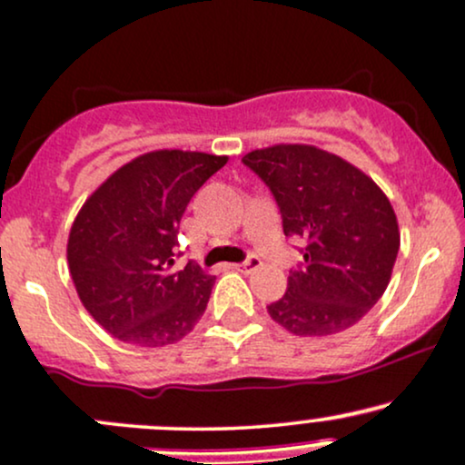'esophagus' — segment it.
I'll use <instances>...</instances> for the list:
<instances>
[{"instance_id": "esophagus-1", "label": "esophagus", "mask_w": 465, "mask_h": 465, "mask_svg": "<svg viewBox=\"0 0 465 465\" xmlns=\"http://www.w3.org/2000/svg\"><path fill=\"white\" fill-rule=\"evenodd\" d=\"M260 264H262L260 257H257L255 253H251L247 260L240 262V264H232V268H236V271H240V272H251V271H255Z\"/></svg>"}]
</instances>
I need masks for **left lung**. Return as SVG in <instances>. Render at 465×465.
Masks as SVG:
<instances>
[{
    "mask_svg": "<svg viewBox=\"0 0 465 465\" xmlns=\"http://www.w3.org/2000/svg\"><path fill=\"white\" fill-rule=\"evenodd\" d=\"M242 164L277 201L303 260L268 314L294 335L353 327L381 299L399 255L396 214L381 188L353 164L310 144L251 151Z\"/></svg>",
    "mask_w": 465,
    "mask_h": 465,
    "instance_id": "obj_1",
    "label": "left lung"
}]
</instances>
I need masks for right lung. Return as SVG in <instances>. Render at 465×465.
Here are the masks:
<instances>
[{
  "label": "right lung",
  "mask_w": 465,
  "mask_h": 465,
  "mask_svg": "<svg viewBox=\"0 0 465 465\" xmlns=\"http://www.w3.org/2000/svg\"><path fill=\"white\" fill-rule=\"evenodd\" d=\"M225 155L151 151L84 203L69 233L71 279L105 331L136 346L182 340L208 307L214 279L190 260L175 266L179 221Z\"/></svg>",
  "instance_id": "right-lung-1"
}]
</instances>
